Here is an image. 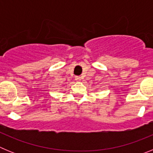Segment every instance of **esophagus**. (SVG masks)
Masks as SVG:
<instances>
[{"label":"esophagus","mask_w":153,"mask_h":153,"mask_svg":"<svg viewBox=\"0 0 153 153\" xmlns=\"http://www.w3.org/2000/svg\"><path fill=\"white\" fill-rule=\"evenodd\" d=\"M75 79H76V81H77V82H79V81L81 80V77H80V76H76V77H75Z\"/></svg>","instance_id":"obj_1"}]
</instances>
